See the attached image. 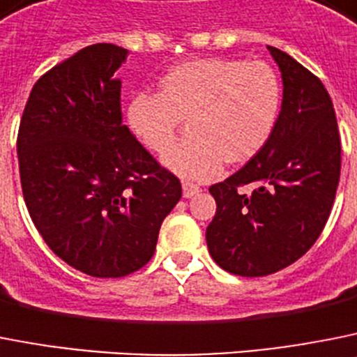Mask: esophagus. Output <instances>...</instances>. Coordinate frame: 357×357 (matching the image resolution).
<instances>
[{
	"instance_id": "esophagus-1",
	"label": "esophagus",
	"mask_w": 357,
	"mask_h": 357,
	"mask_svg": "<svg viewBox=\"0 0 357 357\" xmlns=\"http://www.w3.org/2000/svg\"><path fill=\"white\" fill-rule=\"evenodd\" d=\"M197 194H199V187H197V185H194V183H188V181H185L183 183V197H194V196H197Z\"/></svg>"
}]
</instances>
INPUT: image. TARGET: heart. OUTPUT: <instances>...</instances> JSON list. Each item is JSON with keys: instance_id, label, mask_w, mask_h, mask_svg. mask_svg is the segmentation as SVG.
<instances>
[{"instance_id": "b5f03b06", "label": "heart", "mask_w": 357, "mask_h": 357, "mask_svg": "<svg viewBox=\"0 0 357 357\" xmlns=\"http://www.w3.org/2000/svg\"><path fill=\"white\" fill-rule=\"evenodd\" d=\"M282 107L278 75L264 63L197 59L167 71L160 91H142L126 107L131 135L151 153H167L188 120L190 140L163 165L181 178L210 179L226 163H244L273 136Z\"/></svg>"}]
</instances>
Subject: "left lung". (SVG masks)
Here are the masks:
<instances>
[{
	"instance_id": "1",
	"label": "left lung",
	"mask_w": 357,
	"mask_h": 357,
	"mask_svg": "<svg viewBox=\"0 0 357 357\" xmlns=\"http://www.w3.org/2000/svg\"><path fill=\"white\" fill-rule=\"evenodd\" d=\"M268 50L284 84L277 127L243 169L210 187L217 210L206 228L208 252L241 277H266L307 252L327 222L342 169L325 86L286 52Z\"/></svg>"
}]
</instances>
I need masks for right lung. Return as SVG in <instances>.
Listing matches in <instances>:
<instances>
[{
  "instance_id": "right-lung-1",
  "label": "right lung",
  "mask_w": 357,
  "mask_h": 357,
  "mask_svg": "<svg viewBox=\"0 0 357 357\" xmlns=\"http://www.w3.org/2000/svg\"><path fill=\"white\" fill-rule=\"evenodd\" d=\"M126 48L91 45L33 84L17 132L23 197L50 250L97 278L138 271L181 183L122 123Z\"/></svg>"
}]
</instances>
